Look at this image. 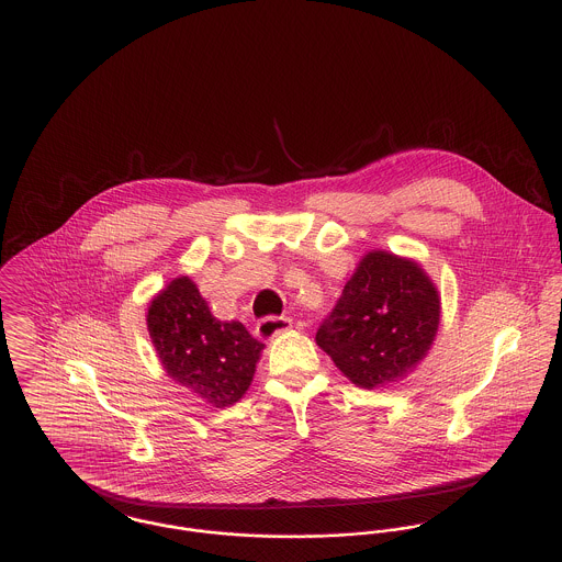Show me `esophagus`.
<instances>
[{
  "mask_svg": "<svg viewBox=\"0 0 562 562\" xmlns=\"http://www.w3.org/2000/svg\"><path fill=\"white\" fill-rule=\"evenodd\" d=\"M288 328H292V318H288V316H266L263 321H259V324H257V335L268 341V339L277 337L279 333H283Z\"/></svg>",
  "mask_w": 562,
  "mask_h": 562,
  "instance_id": "esophagus-1",
  "label": "esophagus"
}]
</instances>
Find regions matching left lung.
<instances>
[{
	"mask_svg": "<svg viewBox=\"0 0 562 562\" xmlns=\"http://www.w3.org/2000/svg\"><path fill=\"white\" fill-rule=\"evenodd\" d=\"M439 294L424 270L398 255L368 252L316 333L322 350L359 387L404 376L430 348Z\"/></svg>",
	"mask_w": 562,
	"mask_h": 562,
	"instance_id": "8db88e82",
	"label": "left lung"
}]
</instances>
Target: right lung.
<instances>
[{"label": "right lung", "instance_id": "1", "mask_svg": "<svg viewBox=\"0 0 562 562\" xmlns=\"http://www.w3.org/2000/svg\"><path fill=\"white\" fill-rule=\"evenodd\" d=\"M147 326L170 379L216 408L240 401L263 344L241 322L216 321L188 277L154 299Z\"/></svg>", "mask_w": 562, "mask_h": 562}]
</instances>
